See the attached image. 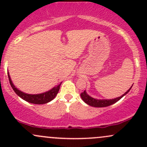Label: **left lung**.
<instances>
[{
	"label": "left lung",
	"mask_w": 147,
	"mask_h": 147,
	"mask_svg": "<svg viewBox=\"0 0 147 147\" xmlns=\"http://www.w3.org/2000/svg\"><path fill=\"white\" fill-rule=\"evenodd\" d=\"M131 86L130 88L124 94H123L122 96L120 97H117V98L115 99H95L93 97H90V95H88L87 94L86 91L84 90L83 92L81 93V97L82 99H83V101L85 103H86L88 105L90 106H93V107H106V106H109L112 105V104H115L121 98H122L124 95H126L128 92H129L130 90L131 89Z\"/></svg>",
	"instance_id": "obj_1"
}]
</instances>
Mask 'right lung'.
Listing matches in <instances>:
<instances>
[{
    "label": "right lung",
    "instance_id": "add662e5",
    "mask_svg": "<svg viewBox=\"0 0 147 147\" xmlns=\"http://www.w3.org/2000/svg\"><path fill=\"white\" fill-rule=\"evenodd\" d=\"M7 75L10 85H11V86L13 88L14 92H16V95L19 96V97L23 99V100L34 104H43L52 101V99L57 96V93H58L59 90L60 89L61 84V83L60 84H59L58 86H55L53 88H52L51 90L47 91V92H43V93L32 95V94H27L25 93V92H22V91L18 90L17 88L14 85V84L12 83V81L11 80V78H10L9 72H7Z\"/></svg>",
    "mask_w": 147,
    "mask_h": 147
}]
</instances>
